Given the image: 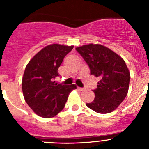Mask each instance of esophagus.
Instances as JSON below:
<instances>
[{
  "label": "esophagus",
  "instance_id": "1",
  "mask_svg": "<svg viewBox=\"0 0 149 149\" xmlns=\"http://www.w3.org/2000/svg\"><path fill=\"white\" fill-rule=\"evenodd\" d=\"M77 88H78L79 90H81V91L85 90V88H82V87H77Z\"/></svg>",
  "mask_w": 149,
  "mask_h": 149
}]
</instances>
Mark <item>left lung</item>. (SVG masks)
Listing matches in <instances>:
<instances>
[{
	"instance_id": "obj_1",
	"label": "left lung",
	"mask_w": 149,
	"mask_h": 149,
	"mask_svg": "<svg viewBox=\"0 0 149 149\" xmlns=\"http://www.w3.org/2000/svg\"><path fill=\"white\" fill-rule=\"evenodd\" d=\"M75 49L89 65L91 74L100 78L93 90L94 101L86 104V106L98 113H111L125 100L128 92L131 76L125 62L101 45H84Z\"/></svg>"
}]
</instances>
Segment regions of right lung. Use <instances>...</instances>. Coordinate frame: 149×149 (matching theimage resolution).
<instances>
[{
	"label": "right lung",
	"instance_id": "1",
	"mask_svg": "<svg viewBox=\"0 0 149 149\" xmlns=\"http://www.w3.org/2000/svg\"><path fill=\"white\" fill-rule=\"evenodd\" d=\"M74 46L53 44L46 46L33 57L27 65L22 78V91L25 101L36 114L51 118L65 107L75 84H55L60 76L58 68Z\"/></svg>",
	"mask_w": 149,
	"mask_h": 149
}]
</instances>
